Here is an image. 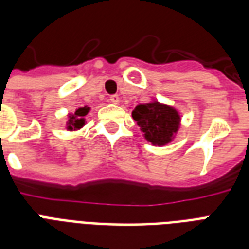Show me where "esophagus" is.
Here are the masks:
<instances>
[{"instance_id":"esophagus-1","label":"esophagus","mask_w":249,"mask_h":249,"mask_svg":"<svg viewBox=\"0 0 249 249\" xmlns=\"http://www.w3.org/2000/svg\"><path fill=\"white\" fill-rule=\"evenodd\" d=\"M109 101L112 102L113 105H117V103L120 102V97H119L117 94H113V95H111V97H109Z\"/></svg>"}]
</instances>
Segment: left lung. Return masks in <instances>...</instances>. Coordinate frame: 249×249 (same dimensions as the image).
<instances>
[{
  "label": "left lung",
  "instance_id": "1",
  "mask_svg": "<svg viewBox=\"0 0 249 249\" xmlns=\"http://www.w3.org/2000/svg\"><path fill=\"white\" fill-rule=\"evenodd\" d=\"M144 140L154 146H166L174 140L181 126V115L173 106L152 99L140 103L132 112Z\"/></svg>",
  "mask_w": 249,
  "mask_h": 249
}]
</instances>
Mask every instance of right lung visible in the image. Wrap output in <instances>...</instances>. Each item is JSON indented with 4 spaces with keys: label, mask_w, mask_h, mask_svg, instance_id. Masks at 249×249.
Returning a JSON list of instances; mask_svg holds the SVG:
<instances>
[{
    "label": "right lung",
    "mask_w": 249,
    "mask_h": 249,
    "mask_svg": "<svg viewBox=\"0 0 249 249\" xmlns=\"http://www.w3.org/2000/svg\"><path fill=\"white\" fill-rule=\"evenodd\" d=\"M90 107L84 106L77 108L73 113H68L67 121H66V129L68 132H75V130H80L83 128L86 123L85 116L89 113Z\"/></svg>",
    "instance_id": "right-lung-1"
}]
</instances>
